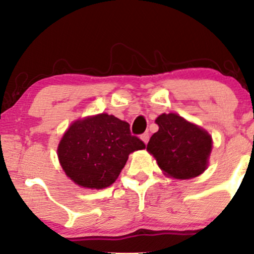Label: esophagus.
I'll return each mask as SVG.
<instances>
[{"label":"esophagus","mask_w":254,"mask_h":254,"mask_svg":"<svg viewBox=\"0 0 254 254\" xmlns=\"http://www.w3.org/2000/svg\"><path fill=\"white\" fill-rule=\"evenodd\" d=\"M141 139L144 142L145 144H147L148 141H149V135H148V133H143V135L141 136Z\"/></svg>","instance_id":"esophagus-1"}]
</instances>
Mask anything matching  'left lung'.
<instances>
[{
  "mask_svg": "<svg viewBox=\"0 0 254 254\" xmlns=\"http://www.w3.org/2000/svg\"><path fill=\"white\" fill-rule=\"evenodd\" d=\"M159 131L150 137L147 150L170 177L191 179L205 171L212 148L211 136L176 113L156 118Z\"/></svg>",
  "mask_w": 254,
  "mask_h": 254,
  "instance_id": "left-lung-1",
  "label": "left lung"
}]
</instances>
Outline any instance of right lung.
<instances>
[{"label":"right lung","mask_w":254,"mask_h":254,"mask_svg":"<svg viewBox=\"0 0 254 254\" xmlns=\"http://www.w3.org/2000/svg\"><path fill=\"white\" fill-rule=\"evenodd\" d=\"M145 144L130 132V125L107 113L74 122L58 144L63 171L75 184L105 189L116 182L130 153Z\"/></svg>","instance_id":"obj_1"}]
</instances>
